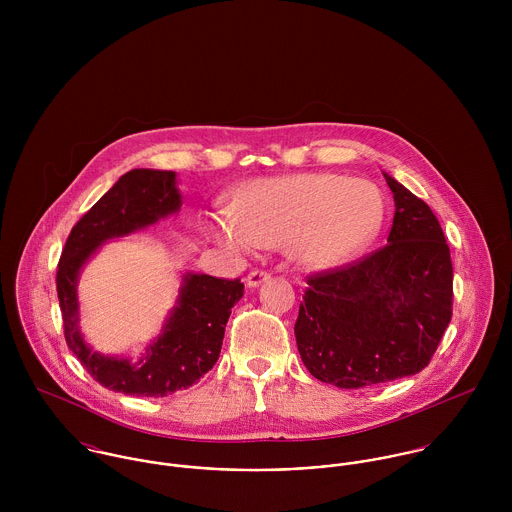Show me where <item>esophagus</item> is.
<instances>
[{
  "label": "esophagus",
  "instance_id": "34e87169",
  "mask_svg": "<svg viewBox=\"0 0 512 512\" xmlns=\"http://www.w3.org/2000/svg\"><path fill=\"white\" fill-rule=\"evenodd\" d=\"M266 280H270V274L268 272H260V270H254V272H250L248 276H246V286L248 288H258V286H262Z\"/></svg>",
  "mask_w": 512,
  "mask_h": 512
}]
</instances>
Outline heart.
<instances>
[{"instance_id": "1", "label": "heart", "mask_w": 512, "mask_h": 512, "mask_svg": "<svg viewBox=\"0 0 512 512\" xmlns=\"http://www.w3.org/2000/svg\"><path fill=\"white\" fill-rule=\"evenodd\" d=\"M384 201L366 179L337 173H292L240 189L234 213L209 224L220 246L252 252L288 244L293 262L327 270L357 256L380 228Z\"/></svg>"}]
</instances>
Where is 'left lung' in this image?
Here are the masks:
<instances>
[{"instance_id": "obj_1", "label": "left lung", "mask_w": 512, "mask_h": 512, "mask_svg": "<svg viewBox=\"0 0 512 512\" xmlns=\"http://www.w3.org/2000/svg\"><path fill=\"white\" fill-rule=\"evenodd\" d=\"M394 220L386 246L307 280L295 321L305 368L363 388L426 368L451 321L453 268L432 209L388 173Z\"/></svg>"}]
</instances>
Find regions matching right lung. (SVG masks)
Wrapping results in <instances>:
<instances>
[{
    "mask_svg": "<svg viewBox=\"0 0 512 512\" xmlns=\"http://www.w3.org/2000/svg\"><path fill=\"white\" fill-rule=\"evenodd\" d=\"M177 173L132 169L78 220L67 238L57 272L65 339L88 374L114 392L159 398L189 388L219 361L230 309L244 295L240 280L207 274L181 276L175 307L140 361L92 351L80 331L78 278L86 262L114 238L130 236L179 213Z\"/></svg>",
    "mask_w": 512,
    "mask_h": 512,
    "instance_id": "right-lung-1",
    "label": "right lung"
}]
</instances>
